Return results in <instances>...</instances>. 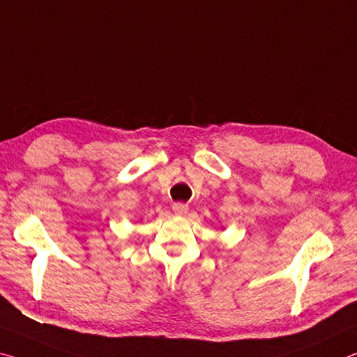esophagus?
<instances>
[{
    "label": "esophagus",
    "mask_w": 357,
    "mask_h": 357,
    "mask_svg": "<svg viewBox=\"0 0 357 357\" xmlns=\"http://www.w3.org/2000/svg\"><path fill=\"white\" fill-rule=\"evenodd\" d=\"M172 210L175 215H186L188 213V206L186 204H182V202H175L172 206Z\"/></svg>",
    "instance_id": "1"
}]
</instances>
